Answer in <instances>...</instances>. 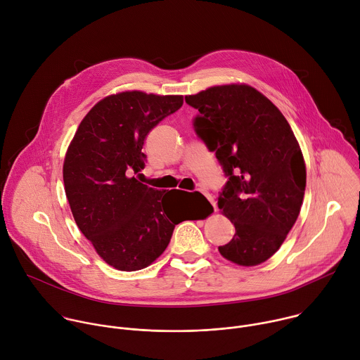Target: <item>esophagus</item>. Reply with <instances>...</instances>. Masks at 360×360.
<instances>
[{"instance_id": "esophagus-1", "label": "esophagus", "mask_w": 360, "mask_h": 360, "mask_svg": "<svg viewBox=\"0 0 360 360\" xmlns=\"http://www.w3.org/2000/svg\"><path fill=\"white\" fill-rule=\"evenodd\" d=\"M203 193H205V196H207V198H208V199H210V200H211V203H212V205H214V208H215V210H217V203H215V200H214V198H212V196H211V195H210V193H207V192H203Z\"/></svg>"}]
</instances>
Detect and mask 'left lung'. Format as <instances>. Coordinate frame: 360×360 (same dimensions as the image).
Segmentation results:
<instances>
[{
  "instance_id": "obj_1",
  "label": "left lung",
  "mask_w": 360,
  "mask_h": 360,
  "mask_svg": "<svg viewBox=\"0 0 360 360\" xmlns=\"http://www.w3.org/2000/svg\"><path fill=\"white\" fill-rule=\"evenodd\" d=\"M193 129L228 178L218 207L235 226L219 252L255 266L281 248L300 212L306 186L302 150L282 112L249 85H221L185 96Z\"/></svg>"
}]
</instances>
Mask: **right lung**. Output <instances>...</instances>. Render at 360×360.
Returning <instances> with one entry per match:
<instances>
[{"mask_svg": "<svg viewBox=\"0 0 360 360\" xmlns=\"http://www.w3.org/2000/svg\"><path fill=\"white\" fill-rule=\"evenodd\" d=\"M182 104L181 95L128 91L107 96L85 115L67 150L64 186L74 219L118 271L150 265L184 221L174 198L181 191L165 193L134 176L145 168L142 146L149 131Z\"/></svg>", "mask_w": 360, "mask_h": 360, "instance_id": "obj_1", "label": "right lung"}]
</instances>
